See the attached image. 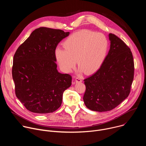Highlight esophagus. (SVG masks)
<instances>
[{"label":"esophagus","instance_id":"34e87169","mask_svg":"<svg viewBox=\"0 0 146 146\" xmlns=\"http://www.w3.org/2000/svg\"><path fill=\"white\" fill-rule=\"evenodd\" d=\"M82 81V77H76V80H75V82H76L79 83V82H81Z\"/></svg>","mask_w":146,"mask_h":146}]
</instances>
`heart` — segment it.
Instances as JSON below:
<instances>
[{
  "label": "heart",
  "instance_id": "b5f03b06",
  "mask_svg": "<svg viewBox=\"0 0 146 146\" xmlns=\"http://www.w3.org/2000/svg\"><path fill=\"white\" fill-rule=\"evenodd\" d=\"M64 47L55 50V58L62 70L70 72L76 59L81 70L91 73L96 71L105 60L108 41L101 33L81 30L69 36L64 41Z\"/></svg>",
  "mask_w": 146,
  "mask_h": 146
}]
</instances>
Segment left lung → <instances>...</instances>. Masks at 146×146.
I'll list each match as a JSON object with an SVG mask.
<instances>
[{"label": "left lung", "mask_w": 146, "mask_h": 146, "mask_svg": "<svg viewBox=\"0 0 146 146\" xmlns=\"http://www.w3.org/2000/svg\"><path fill=\"white\" fill-rule=\"evenodd\" d=\"M110 47L99 69L86 78L83 97L86 107L104 112L116 108L129 95L134 76V62L130 48L114 34L109 35Z\"/></svg>", "instance_id": "1"}]
</instances>
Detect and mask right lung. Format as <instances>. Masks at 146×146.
Wrapping results in <instances>:
<instances>
[{"label": "right lung", "instance_id": "obj_1", "mask_svg": "<svg viewBox=\"0 0 146 146\" xmlns=\"http://www.w3.org/2000/svg\"><path fill=\"white\" fill-rule=\"evenodd\" d=\"M69 32L40 27L17 50L12 76L17 98L29 111L50 113L61 105L64 92L70 87L72 76L58 72L55 50Z\"/></svg>", "mask_w": 146, "mask_h": 146}]
</instances>
